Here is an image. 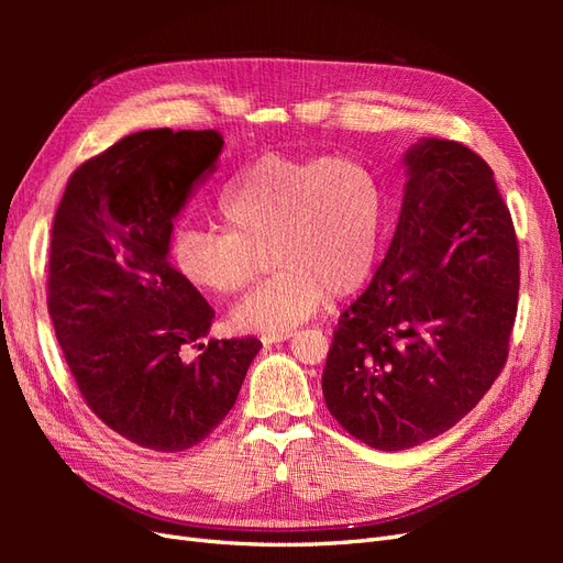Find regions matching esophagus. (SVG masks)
<instances>
[{
	"mask_svg": "<svg viewBox=\"0 0 563 563\" xmlns=\"http://www.w3.org/2000/svg\"><path fill=\"white\" fill-rule=\"evenodd\" d=\"M294 338V331L288 333H279V335H263V345H272V343H284V340Z\"/></svg>",
	"mask_w": 563,
	"mask_h": 563,
	"instance_id": "1",
	"label": "esophagus"
}]
</instances>
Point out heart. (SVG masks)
<instances>
[{"instance_id":"1","label":"heart","mask_w":563,"mask_h":563,"mask_svg":"<svg viewBox=\"0 0 563 563\" xmlns=\"http://www.w3.org/2000/svg\"><path fill=\"white\" fill-rule=\"evenodd\" d=\"M385 199L378 178L345 157L265 155L220 197L225 228L183 223L168 242L178 275L199 291L230 296L277 272L230 314L236 331L279 335L308 321L329 294L360 291L376 267Z\"/></svg>"}]
</instances>
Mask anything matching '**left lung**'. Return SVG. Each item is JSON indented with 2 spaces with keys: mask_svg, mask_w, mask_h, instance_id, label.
I'll return each mask as SVG.
<instances>
[{
  "mask_svg": "<svg viewBox=\"0 0 563 563\" xmlns=\"http://www.w3.org/2000/svg\"><path fill=\"white\" fill-rule=\"evenodd\" d=\"M399 223L340 314L321 389L371 449L404 451L465 418L505 366L519 249L490 166L455 141L406 150Z\"/></svg>",
  "mask_w": 563,
  "mask_h": 563,
  "instance_id": "8db88e82",
  "label": "left lung"
}]
</instances>
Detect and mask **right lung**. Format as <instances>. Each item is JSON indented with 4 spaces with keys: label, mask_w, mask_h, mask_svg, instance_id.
<instances>
[{
    "label": "right lung",
    "mask_w": 563,
    "mask_h": 563,
    "mask_svg": "<svg viewBox=\"0 0 563 563\" xmlns=\"http://www.w3.org/2000/svg\"><path fill=\"white\" fill-rule=\"evenodd\" d=\"M220 150L213 129L131 133L70 176L51 230L48 314L81 397L159 453L197 446L225 420L263 347L201 343L216 314L168 261L174 220ZM187 346L202 350L192 363Z\"/></svg>",
    "instance_id": "1"
}]
</instances>
